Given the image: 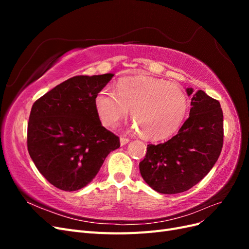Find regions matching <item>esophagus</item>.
Segmentation results:
<instances>
[{
    "label": "esophagus",
    "instance_id": "obj_1",
    "mask_svg": "<svg viewBox=\"0 0 249 249\" xmlns=\"http://www.w3.org/2000/svg\"><path fill=\"white\" fill-rule=\"evenodd\" d=\"M130 142V139L129 138H124V137H120V145H125L126 143Z\"/></svg>",
    "mask_w": 249,
    "mask_h": 249
}]
</instances>
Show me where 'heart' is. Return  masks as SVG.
Wrapping results in <instances>:
<instances>
[{
    "mask_svg": "<svg viewBox=\"0 0 249 249\" xmlns=\"http://www.w3.org/2000/svg\"><path fill=\"white\" fill-rule=\"evenodd\" d=\"M94 104L102 123L114 127L131 109L132 130L144 139L164 140L182 124L188 109L183 89L162 79L145 76L124 78L116 92L107 88L96 93Z\"/></svg>",
    "mask_w": 249,
    "mask_h": 249,
    "instance_id": "b5f03b06",
    "label": "heart"
}]
</instances>
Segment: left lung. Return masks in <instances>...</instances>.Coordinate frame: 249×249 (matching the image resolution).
Listing matches in <instances>:
<instances>
[{"mask_svg":"<svg viewBox=\"0 0 249 249\" xmlns=\"http://www.w3.org/2000/svg\"><path fill=\"white\" fill-rule=\"evenodd\" d=\"M186 91L192 94L189 117L170 140L148 144L139 163L142 178L163 194L180 193L196 185L214 166L223 144L220 103L202 90Z\"/></svg>","mask_w":249,"mask_h":249,"instance_id":"8db88e82","label":"left lung"}]
</instances>
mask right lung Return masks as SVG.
<instances>
[{"mask_svg": "<svg viewBox=\"0 0 249 249\" xmlns=\"http://www.w3.org/2000/svg\"><path fill=\"white\" fill-rule=\"evenodd\" d=\"M113 73L77 76L50 90L32 106L28 152L35 166L58 189L76 191L95 178L119 138L102 125L96 93Z\"/></svg>", "mask_w": 249, "mask_h": 249, "instance_id": "obj_1", "label": "right lung"}]
</instances>
